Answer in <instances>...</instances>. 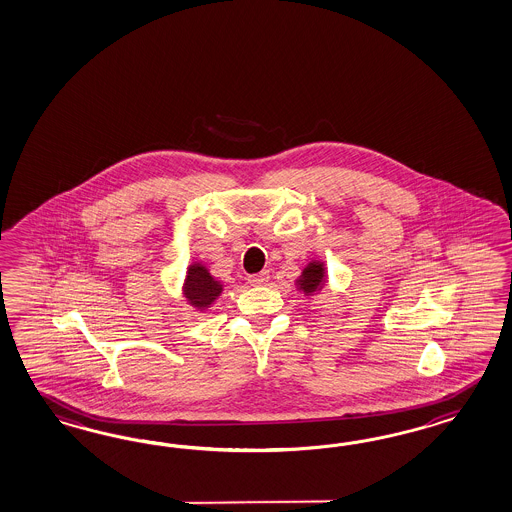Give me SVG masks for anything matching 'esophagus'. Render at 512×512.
Listing matches in <instances>:
<instances>
[{
    "label": "esophagus",
    "mask_w": 512,
    "mask_h": 512,
    "mask_svg": "<svg viewBox=\"0 0 512 512\" xmlns=\"http://www.w3.org/2000/svg\"><path fill=\"white\" fill-rule=\"evenodd\" d=\"M268 279H270V274H268V272H259V274L249 276L248 283L249 285H266V283H268Z\"/></svg>",
    "instance_id": "obj_1"
}]
</instances>
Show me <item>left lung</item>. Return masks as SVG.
<instances>
[{"label": "left lung", "mask_w": 512, "mask_h": 512, "mask_svg": "<svg viewBox=\"0 0 512 512\" xmlns=\"http://www.w3.org/2000/svg\"><path fill=\"white\" fill-rule=\"evenodd\" d=\"M326 283L325 263L321 261H311L304 270L302 276L296 279V287L304 293V295H313L317 291H321Z\"/></svg>", "instance_id": "obj_1"}]
</instances>
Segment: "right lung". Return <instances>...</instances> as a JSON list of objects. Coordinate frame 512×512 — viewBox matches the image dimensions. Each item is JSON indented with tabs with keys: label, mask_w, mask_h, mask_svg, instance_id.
I'll return each instance as SVG.
<instances>
[{
	"label": "right lung",
	"mask_w": 512,
	"mask_h": 512,
	"mask_svg": "<svg viewBox=\"0 0 512 512\" xmlns=\"http://www.w3.org/2000/svg\"><path fill=\"white\" fill-rule=\"evenodd\" d=\"M223 285L217 281L208 268L201 263H191L187 266L186 281H184V295L186 300L199 311L210 308L221 295Z\"/></svg>",
	"instance_id": "1"
}]
</instances>
